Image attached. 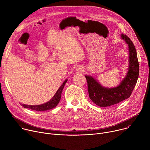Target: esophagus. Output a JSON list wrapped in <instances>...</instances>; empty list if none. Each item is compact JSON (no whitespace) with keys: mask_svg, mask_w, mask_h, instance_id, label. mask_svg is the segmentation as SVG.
Here are the masks:
<instances>
[{"mask_svg":"<svg viewBox=\"0 0 150 150\" xmlns=\"http://www.w3.org/2000/svg\"><path fill=\"white\" fill-rule=\"evenodd\" d=\"M76 71H78L79 72H82L83 71V68L81 66H78L76 67Z\"/></svg>","mask_w":150,"mask_h":150,"instance_id":"1","label":"esophagus"}]
</instances>
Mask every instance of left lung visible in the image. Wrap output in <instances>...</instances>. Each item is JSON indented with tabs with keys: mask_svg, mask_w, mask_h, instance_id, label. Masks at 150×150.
Masks as SVG:
<instances>
[{
	"mask_svg": "<svg viewBox=\"0 0 150 150\" xmlns=\"http://www.w3.org/2000/svg\"><path fill=\"white\" fill-rule=\"evenodd\" d=\"M121 37L129 48V68L127 72L117 87L105 88L103 87L93 77L85 75L89 97L91 101L100 107L110 106L129 98L137 83L139 76V63L137 51L132 41L125 34Z\"/></svg>",
	"mask_w": 150,
	"mask_h": 150,
	"instance_id": "left-lung-1",
	"label": "left lung"
}]
</instances>
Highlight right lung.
I'll list each match as a JSON object with an SVG mask.
<instances>
[{
    "label": "right lung",
    "mask_w": 150,
    "mask_h": 150,
    "mask_svg": "<svg viewBox=\"0 0 150 150\" xmlns=\"http://www.w3.org/2000/svg\"><path fill=\"white\" fill-rule=\"evenodd\" d=\"M68 79H66L63 82L62 85L60 87V88L58 89L54 96L53 97V98L49 101L48 102L42 104L40 105H27V104H21V105L23 106L24 108L26 109H30L33 110L35 111H46L48 110H50L52 109H53L57 106L58 103L60 101V100L61 98V94L62 90L65 87V85L66 82H67Z\"/></svg>",
    "instance_id": "1"
}]
</instances>
